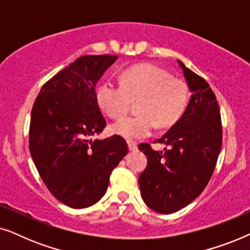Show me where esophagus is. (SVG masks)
<instances>
[{"instance_id": "esophagus-1", "label": "esophagus", "mask_w": 250, "mask_h": 250, "mask_svg": "<svg viewBox=\"0 0 250 250\" xmlns=\"http://www.w3.org/2000/svg\"><path fill=\"white\" fill-rule=\"evenodd\" d=\"M128 149L129 151H136L138 150V145L133 141H128Z\"/></svg>"}]
</instances>
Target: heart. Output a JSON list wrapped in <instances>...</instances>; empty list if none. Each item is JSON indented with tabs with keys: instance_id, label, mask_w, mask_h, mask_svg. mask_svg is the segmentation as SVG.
<instances>
[{
	"instance_id": "obj_1",
	"label": "heart",
	"mask_w": 250,
	"mask_h": 250,
	"mask_svg": "<svg viewBox=\"0 0 250 250\" xmlns=\"http://www.w3.org/2000/svg\"><path fill=\"white\" fill-rule=\"evenodd\" d=\"M121 85L104 80L95 90L97 102L111 118L124 116L132 101H138L139 115L122 118L111 126L115 134L129 141L150 136L157 123L169 127L179 121L188 104V87L184 81L170 77L163 68L152 63L128 67L119 77Z\"/></svg>"
}]
</instances>
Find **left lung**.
<instances>
[{
  "label": "left lung",
  "instance_id": "left-lung-1",
  "mask_svg": "<svg viewBox=\"0 0 250 250\" xmlns=\"http://www.w3.org/2000/svg\"><path fill=\"white\" fill-rule=\"evenodd\" d=\"M192 92L182 117L156 142L168 148L155 151L148 143L139 149L148 165L139 176L142 199L152 210L172 214L203 192L216 166L222 146L220 107L209 84L177 60Z\"/></svg>",
  "mask_w": 250,
  "mask_h": 250
}]
</instances>
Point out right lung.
<instances>
[{
    "mask_svg": "<svg viewBox=\"0 0 250 250\" xmlns=\"http://www.w3.org/2000/svg\"><path fill=\"white\" fill-rule=\"evenodd\" d=\"M117 56H83L41 88L32 109L29 151L44 184L71 208L98 203L128 151L122 136L90 139L105 127L95 85Z\"/></svg>",
    "mask_w": 250,
    "mask_h": 250,
    "instance_id": "right-lung-1",
    "label": "right lung"
}]
</instances>
